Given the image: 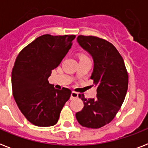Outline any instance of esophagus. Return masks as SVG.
<instances>
[{
    "mask_svg": "<svg viewBox=\"0 0 148 148\" xmlns=\"http://www.w3.org/2000/svg\"><path fill=\"white\" fill-rule=\"evenodd\" d=\"M78 97V93L75 92V91H72L71 92V99L77 98Z\"/></svg>",
    "mask_w": 148,
    "mask_h": 148,
    "instance_id": "esophagus-1",
    "label": "esophagus"
}]
</instances>
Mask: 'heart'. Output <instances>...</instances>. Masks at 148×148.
I'll return each mask as SVG.
<instances>
[{
	"label": "heart",
	"mask_w": 148,
	"mask_h": 148,
	"mask_svg": "<svg viewBox=\"0 0 148 148\" xmlns=\"http://www.w3.org/2000/svg\"><path fill=\"white\" fill-rule=\"evenodd\" d=\"M79 58H80V60H90L88 56L86 54H84V53H81L79 55Z\"/></svg>",
	"instance_id": "obj_1"
}]
</instances>
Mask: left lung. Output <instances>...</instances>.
<instances>
[{"label":"left lung","mask_w":148,"mask_h":148,"mask_svg":"<svg viewBox=\"0 0 148 148\" xmlns=\"http://www.w3.org/2000/svg\"><path fill=\"white\" fill-rule=\"evenodd\" d=\"M77 42L94 60L90 79L97 88V97L79 95L84 108L76 113V118L81 126L97 129L109 124L120 110L127 90L128 74L121 55L111 43L84 35L77 37Z\"/></svg>","instance_id":"left-lung-1"}]
</instances>
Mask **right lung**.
<instances>
[{
  "instance_id": "add662e5",
  "label": "right lung",
  "mask_w": 148,
  "mask_h": 148,
  "mask_svg": "<svg viewBox=\"0 0 148 148\" xmlns=\"http://www.w3.org/2000/svg\"><path fill=\"white\" fill-rule=\"evenodd\" d=\"M75 35L45 34L17 55L11 74L14 98L27 120L38 127L57 124L71 90H57L48 81L72 46Z\"/></svg>"
}]
</instances>
